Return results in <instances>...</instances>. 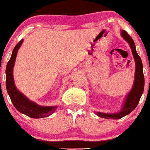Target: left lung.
<instances>
[{"label":"left lung","mask_w":150,"mask_h":150,"mask_svg":"<svg viewBox=\"0 0 150 150\" xmlns=\"http://www.w3.org/2000/svg\"><path fill=\"white\" fill-rule=\"evenodd\" d=\"M122 36L129 42L131 47L132 53L136 61V75H135V81L132 89L128 94L125 103L122 110L120 112L116 114H105V113L97 112L98 116L105 119H112V120H118L122 118L126 115L131 113L136 106L138 105L140 101V97L143 93L144 86H145V77L143 75V70H142V63L140 56L137 53L136 46L133 40L131 38L126 30H122Z\"/></svg>","instance_id":"left-lung-1"}]
</instances>
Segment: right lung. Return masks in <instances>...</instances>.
Returning <instances> with one entry per match:
<instances>
[{"instance_id":"add662e5","label":"right lung","mask_w":150,"mask_h":150,"mask_svg":"<svg viewBox=\"0 0 150 150\" xmlns=\"http://www.w3.org/2000/svg\"><path fill=\"white\" fill-rule=\"evenodd\" d=\"M23 42L21 39L14 47L11 58L9 60L6 67V89L11 101L16 109L23 114L31 118H42L51 115L57 107H42L35 103L30 101L23 93L19 92L14 85L13 80V67L15 62L17 51Z\"/></svg>"}]
</instances>
